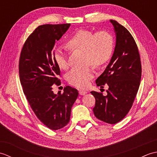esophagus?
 <instances>
[{
  "instance_id": "obj_1",
  "label": "esophagus",
  "mask_w": 157,
  "mask_h": 157,
  "mask_svg": "<svg viewBox=\"0 0 157 157\" xmlns=\"http://www.w3.org/2000/svg\"><path fill=\"white\" fill-rule=\"evenodd\" d=\"M88 93V92L87 91H86V90H80L79 91V94H80V95H85V94H86Z\"/></svg>"
}]
</instances>
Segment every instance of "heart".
Instances as JSON below:
<instances>
[{"label":"heart","mask_w":157,"mask_h":157,"mask_svg":"<svg viewBox=\"0 0 157 157\" xmlns=\"http://www.w3.org/2000/svg\"><path fill=\"white\" fill-rule=\"evenodd\" d=\"M69 47L86 52V63L95 66H101L111 58L114 47L112 36L105 31L97 33L79 29L75 32L67 41ZM53 57L60 68L66 69L69 61L65 48L57 46L55 48ZM94 75V69L91 67L84 68H73L67 75L70 84L78 88H85Z\"/></svg>","instance_id":"1"}]
</instances>
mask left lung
Returning <instances> with one entry per match:
<instances>
[{
	"label": "left lung",
	"instance_id": "obj_1",
	"mask_svg": "<svg viewBox=\"0 0 157 157\" xmlns=\"http://www.w3.org/2000/svg\"><path fill=\"white\" fill-rule=\"evenodd\" d=\"M116 36L115 47L105 70L96 79V84L104 88L107 94L92 91L96 99L93 112L96 118L115 124L125 117L132 106L140 84L142 67L138 46L125 27L110 20Z\"/></svg>",
	"mask_w": 157,
	"mask_h": 157
}]
</instances>
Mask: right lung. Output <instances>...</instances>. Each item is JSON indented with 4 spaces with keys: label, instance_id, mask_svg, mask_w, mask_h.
<instances>
[{
    "label": "right lung",
    "instance_id": "add662e5",
    "mask_svg": "<svg viewBox=\"0 0 157 157\" xmlns=\"http://www.w3.org/2000/svg\"><path fill=\"white\" fill-rule=\"evenodd\" d=\"M70 23L40 25L26 40L20 55L19 72L23 90L33 111L42 123L57 130L69 123L78 91L66 86L55 94L59 85V67L53 55L55 44L68 30Z\"/></svg>",
    "mask_w": 157,
    "mask_h": 157
}]
</instances>
